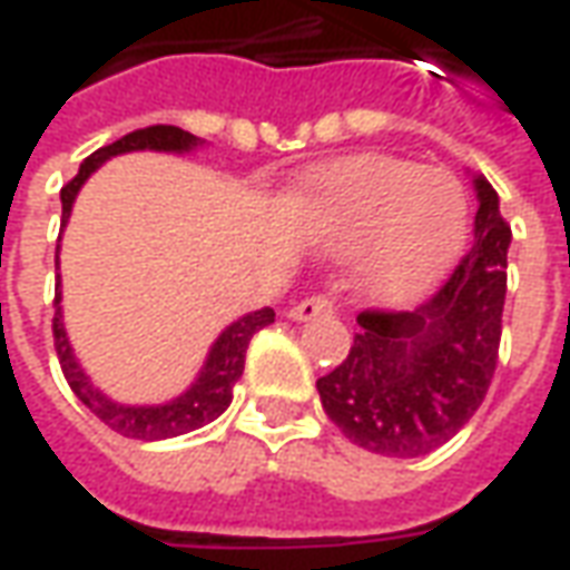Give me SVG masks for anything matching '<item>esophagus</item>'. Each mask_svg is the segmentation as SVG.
Returning <instances> with one entry per match:
<instances>
[{"label": "esophagus", "instance_id": "esophagus-1", "mask_svg": "<svg viewBox=\"0 0 570 570\" xmlns=\"http://www.w3.org/2000/svg\"><path fill=\"white\" fill-rule=\"evenodd\" d=\"M330 311H333L330 296H308L289 308V317H293V321H311V317H317V314H330Z\"/></svg>", "mask_w": 570, "mask_h": 570}]
</instances>
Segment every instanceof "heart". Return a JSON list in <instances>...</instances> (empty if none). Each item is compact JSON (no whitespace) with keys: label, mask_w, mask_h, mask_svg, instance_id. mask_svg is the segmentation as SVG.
Instances as JSON below:
<instances>
[{"label":"heart","mask_w":570,"mask_h":570,"mask_svg":"<svg viewBox=\"0 0 570 570\" xmlns=\"http://www.w3.org/2000/svg\"><path fill=\"white\" fill-rule=\"evenodd\" d=\"M308 225L330 247H363L360 286L375 298L400 302L428 289L458 256L466 200L449 174L363 155L317 176Z\"/></svg>","instance_id":"b5f03b06"}]
</instances>
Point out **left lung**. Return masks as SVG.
<instances>
[{
    "label": "left lung",
    "mask_w": 570,
    "mask_h": 570,
    "mask_svg": "<svg viewBox=\"0 0 570 570\" xmlns=\"http://www.w3.org/2000/svg\"><path fill=\"white\" fill-rule=\"evenodd\" d=\"M476 195L473 247L440 293L415 311H360L347 357L317 379L330 421L370 452H433L489 394L501 347L510 225L485 176L476 179Z\"/></svg>",
    "instance_id": "8db88e82"
}]
</instances>
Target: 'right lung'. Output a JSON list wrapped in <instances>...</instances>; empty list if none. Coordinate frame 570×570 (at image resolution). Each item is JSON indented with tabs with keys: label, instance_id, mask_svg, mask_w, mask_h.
<instances>
[{
	"label": "right lung",
	"instance_id": "right-lung-1",
	"mask_svg": "<svg viewBox=\"0 0 570 570\" xmlns=\"http://www.w3.org/2000/svg\"><path fill=\"white\" fill-rule=\"evenodd\" d=\"M198 146V137H191L188 130L174 128V125H151V128H140L121 137V140L109 142L104 149H97L81 161L79 174L69 179L67 186L60 188V200H63V225L72 210V200L79 195V188L85 186V179L112 155L121 151H137V149H158V151H188ZM274 323V311L262 308L253 311L247 317L235 321L225 330L216 345L210 347V357L200 370L198 382L188 387L186 394L176 396L174 403H164V406H118L112 400H106L91 382L88 375L79 370V363L72 357V347L63 333V321H60V286L55 293V323H51V333H55V347L57 360H60V370L67 375L72 394L79 396L85 406L91 409L97 419L104 421L106 428H112L128 440H170L188 430H198L204 424H210L213 419H219L228 403H232V391L235 382L244 372V360H247L249 338L259 333L262 326Z\"/></svg>",
	"mask_w": 570,
	"mask_h": 570
}]
</instances>
